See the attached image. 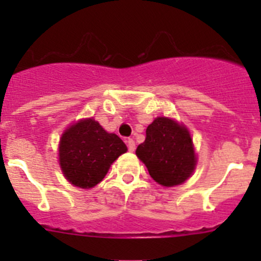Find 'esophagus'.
Instances as JSON below:
<instances>
[{
  "instance_id": "34e87169",
  "label": "esophagus",
  "mask_w": 261,
  "mask_h": 261,
  "mask_svg": "<svg viewBox=\"0 0 261 261\" xmlns=\"http://www.w3.org/2000/svg\"><path fill=\"white\" fill-rule=\"evenodd\" d=\"M126 143H127V147L130 151H134V150H135V141H134V139H127Z\"/></svg>"
}]
</instances>
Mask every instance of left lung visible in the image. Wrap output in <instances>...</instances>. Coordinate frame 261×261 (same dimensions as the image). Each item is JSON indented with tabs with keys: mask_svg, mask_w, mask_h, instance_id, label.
<instances>
[{
	"mask_svg": "<svg viewBox=\"0 0 261 261\" xmlns=\"http://www.w3.org/2000/svg\"><path fill=\"white\" fill-rule=\"evenodd\" d=\"M149 174L164 187L183 183L196 167L191 135L184 126L167 117H158L146 128V139L136 149Z\"/></svg>",
	"mask_w": 261,
	"mask_h": 261,
	"instance_id": "left-lung-1",
	"label": "left lung"
}]
</instances>
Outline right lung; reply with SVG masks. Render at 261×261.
<instances>
[{"label": "right lung", "mask_w": 261, "mask_h": 261, "mask_svg": "<svg viewBox=\"0 0 261 261\" xmlns=\"http://www.w3.org/2000/svg\"><path fill=\"white\" fill-rule=\"evenodd\" d=\"M127 147L93 118L70 126L59 144L60 167L65 178L81 188H92L105 178L112 163Z\"/></svg>", "instance_id": "1"}]
</instances>
